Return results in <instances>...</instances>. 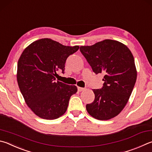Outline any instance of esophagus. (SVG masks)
<instances>
[{
    "instance_id": "obj_1",
    "label": "esophagus",
    "mask_w": 152,
    "mask_h": 152,
    "mask_svg": "<svg viewBox=\"0 0 152 152\" xmlns=\"http://www.w3.org/2000/svg\"><path fill=\"white\" fill-rule=\"evenodd\" d=\"M86 90V88H81V87H78V90L79 92H82V91H84Z\"/></svg>"
}]
</instances>
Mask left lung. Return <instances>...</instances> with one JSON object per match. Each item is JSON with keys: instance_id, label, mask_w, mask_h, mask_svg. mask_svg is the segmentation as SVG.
<instances>
[{"instance_id": "left-lung-1", "label": "left lung", "mask_w": 152, "mask_h": 152, "mask_svg": "<svg viewBox=\"0 0 152 152\" xmlns=\"http://www.w3.org/2000/svg\"><path fill=\"white\" fill-rule=\"evenodd\" d=\"M80 50L94 72L105 74L102 88L93 90L95 98L86 105L87 112L100 120L114 118L125 107L136 82L133 55L124 44L110 39L82 46Z\"/></svg>"}]
</instances>
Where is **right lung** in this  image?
Listing matches in <instances>:
<instances>
[{
  "mask_svg": "<svg viewBox=\"0 0 152 152\" xmlns=\"http://www.w3.org/2000/svg\"><path fill=\"white\" fill-rule=\"evenodd\" d=\"M79 49L50 38H42L24 50L17 65L18 87L26 104L38 117L54 120L64 114L77 87L56 81V72L64 73L67 58Z\"/></svg>",
  "mask_w": 152,
  "mask_h": 152,
  "instance_id": "right-lung-1",
  "label": "right lung"
}]
</instances>
